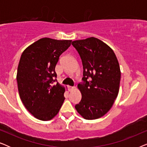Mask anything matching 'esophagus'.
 <instances>
[{
	"label": "esophagus",
	"instance_id": "esophagus-1",
	"mask_svg": "<svg viewBox=\"0 0 147 147\" xmlns=\"http://www.w3.org/2000/svg\"><path fill=\"white\" fill-rule=\"evenodd\" d=\"M68 88H69V91H72V90L75 89L76 87H74V86H69V87H68Z\"/></svg>",
	"mask_w": 147,
	"mask_h": 147
}]
</instances>
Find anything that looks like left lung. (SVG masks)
Here are the masks:
<instances>
[{
  "label": "left lung",
  "instance_id": "8db88e82",
  "mask_svg": "<svg viewBox=\"0 0 147 147\" xmlns=\"http://www.w3.org/2000/svg\"><path fill=\"white\" fill-rule=\"evenodd\" d=\"M71 44L81 57L84 69V83L78 85L82 100L75 108L85 119H98L109 111L118 96L121 73L117 57L97 38L76 40Z\"/></svg>",
  "mask_w": 147,
  "mask_h": 147
}]
</instances>
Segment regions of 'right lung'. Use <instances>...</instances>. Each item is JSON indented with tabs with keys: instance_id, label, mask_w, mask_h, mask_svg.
Returning <instances> with one entry per match:
<instances>
[{
	"instance_id": "obj_1",
	"label": "right lung",
	"mask_w": 147,
	"mask_h": 147,
	"mask_svg": "<svg viewBox=\"0 0 147 147\" xmlns=\"http://www.w3.org/2000/svg\"><path fill=\"white\" fill-rule=\"evenodd\" d=\"M71 40L42 38L26 48L17 69L20 98L27 110L37 119L47 121L57 115L65 98V88L58 83L55 68L59 56Z\"/></svg>"
}]
</instances>
